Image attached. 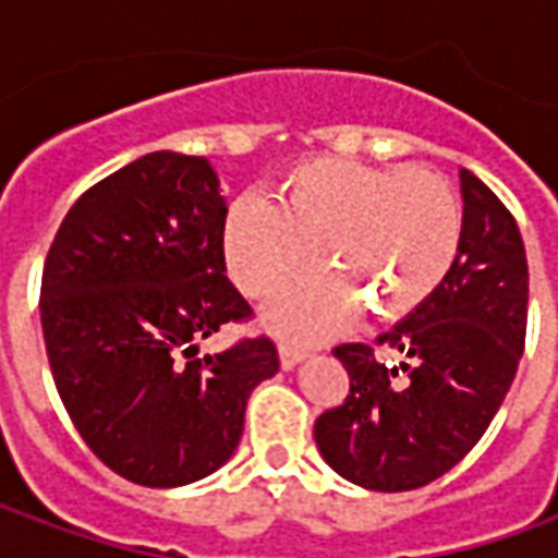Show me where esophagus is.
Masks as SVG:
<instances>
[{"label":"esophagus","instance_id":"1","mask_svg":"<svg viewBox=\"0 0 558 558\" xmlns=\"http://www.w3.org/2000/svg\"><path fill=\"white\" fill-rule=\"evenodd\" d=\"M278 355H280V364H283V367L290 371V367H295V364L302 362L304 350H299V347H292V343H280Z\"/></svg>","mask_w":558,"mask_h":558}]
</instances>
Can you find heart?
<instances>
[{
    "label": "heart",
    "instance_id": "b5f03b06",
    "mask_svg": "<svg viewBox=\"0 0 558 558\" xmlns=\"http://www.w3.org/2000/svg\"><path fill=\"white\" fill-rule=\"evenodd\" d=\"M460 235L463 206L439 172L316 158L280 179L278 206L251 196L232 203L223 259L247 299H271L314 271L323 251L376 316L398 319L442 287ZM342 284L307 280L268 311V326L302 340L335 335L359 311Z\"/></svg>",
    "mask_w": 558,
    "mask_h": 558
}]
</instances>
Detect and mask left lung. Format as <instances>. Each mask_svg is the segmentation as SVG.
Masks as SVG:
<instances>
[{
    "mask_svg": "<svg viewBox=\"0 0 558 558\" xmlns=\"http://www.w3.org/2000/svg\"><path fill=\"white\" fill-rule=\"evenodd\" d=\"M463 235L442 287L371 343H340L350 395L314 424L338 475L383 493L415 490L475 448L514 383L526 343L523 235L478 175L460 170ZM376 345L404 355L378 362Z\"/></svg>",
    "mask_w": 558,
    "mask_h": 558,
    "instance_id": "8db88e82",
    "label": "left lung"
}]
</instances>
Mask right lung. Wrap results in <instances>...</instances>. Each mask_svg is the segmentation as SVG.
<instances>
[{
  "label": "right lung",
  "instance_id": "obj_1",
  "mask_svg": "<svg viewBox=\"0 0 558 558\" xmlns=\"http://www.w3.org/2000/svg\"><path fill=\"white\" fill-rule=\"evenodd\" d=\"M223 218L208 160L151 151L83 191L44 259L56 391L92 454L143 487L223 466L251 391L280 367L266 335L196 355L218 328L254 319L223 275Z\"/></svg>",
  "mask_w": 558,
  "mask_h": 558
}]
</instances>
